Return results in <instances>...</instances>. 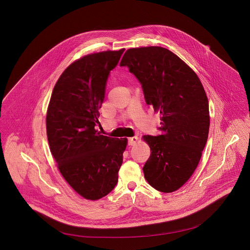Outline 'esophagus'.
I'll return each mask as SVG.
<instances>
[{
  "label": "esophagus",
  "instance_id": "obj_1",
  "mask_svg": "<svg viewBox=\"0 0 250 250\" xmlns=\"http://www.w3.org/2000/svg\"><path fill=\"white\" fill-rule=\"evenodd\" d=\"M138 137H133V138H130V139H128V145H130V146H133V145H135L136 143H138Z\"/></svg>",
  "mask_w": 250,
  "mask_h": 250
}]
</instances>
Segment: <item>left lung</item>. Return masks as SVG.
I'll list each match as a JSON object with an SVG mask.
<instances>
[{
  "instance_id": "obj_1",
  "label": "left lung",
  "mask_w": 250,
  "mask_h": 250,
  "mask_svg": "<svg viewBox=\"0 0 250 250\" xmlns=\"http://www.w3.org/2000/svg\"><path fill=\"white\" fill-rule=\"evenodd\" d=\"M120 66L136 76L146 104L162 115L161 135L143 137L151 148L144 177L159 191L177 190L194 172L208 139L209 102L203 85L189 66L163 47L129 49Z\"/></svg>"
}]
</instances>
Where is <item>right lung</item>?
Wrapping results in <instances>:
<instances>
[{"label":"right lung","instance_id":"1","mask_svg":"<svg viewBox=\"0 0 250 250\" xmlns=\"http://www.w3.org/2000/svg\"><path fill=\"white\" fill-rule=\"evenodd\" d=\"M123 52H101L74 62L58 80L48 107L51 153L63 178L89 200L100 199L114 188L127 145L126 139L95 130L107 78Z\"/></svg>","mask_w":250,"mask_h":250}]
</instances>
